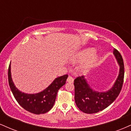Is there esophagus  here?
I'll return each mask as SVG.
<instances>
[{
	"instance_id": "34e87169",
	"label": "esophagus",
	"mask_w": 131,
	"mask_h": 131,
	"mask_svg": "<svg viewBox=\"0 0 131 131\" xmlns=\"http://www.w3.org/2000/svg\"><path fill=\"white\" fill-rule=\"evenodd\" d=\"M73 81H74V79H73V78L71 77V76H69L68 77L67 79V81L68 82H70V83H72V82H73Z\"/></svg>"
}]
</instances>
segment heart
<instances>
[{
	"label": "heart",
	"mask_w": 131,
	"mask_h": 131,
	"mask_svg": "<svg viewBox=\"0 0 131 131\" xmlns=\"http://www.w3.org/2000/svg\"><path fill=\"white\" fill-rule=\"evenodd\" d=\"M94 52V50L93 49H88V50H85L83 52H82L79 54V56H78L77 60H74V61L78 60H86L88 59L89 57H91V55ZM94 63V58L91 60L90 61H89L87 63H85L84 65H83L82 67V71L83 72L86 71L87 70H88L90 68L92 67V65Z\"/></svg>",
	"instance_id": "1"
}]
</instances>
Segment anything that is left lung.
<instances>
[{
  "instance_id": "obj_1",
  "label": "left lung",
  "mask_w": 131,
  "mask_h": 131,
  "mask_svg": "<svg viewBox=\"0 0 131 131\" xmlns=\"http://www.w3.org/2000/svg\"><path fill=\"white\" fill-rule=\"evenodd\" d=\"M113 53L120 66L119 73L115 84L106 92L94 91L85 79L84 76H78L74 79V99L78 108L88 114L95 113L103 110L115 100L121 91L124 81V67L123 57L115 49Z\"/></svg>"
}]
</instances>
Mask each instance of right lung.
I'll list each match as a JSON object with an SVG mask.
<instances>
[{"label":"right lung","mask_w":131,"mask_h":131,"mask_svg":"<svg viewBox=\"0 0 131 131\" xmlns=\"http://www.w3.org/2000/svg\"><path fill=\"white\" fill-rule=\"evenodd\" d=\"M68 76L65 74L56 78L47 88L38 94H27L19 91L15 86L11 78L10 64L8 70L9 85L15 99L24 109L36 115L46 113L53 107L57 92L65 84Z\"/></svg>","instance_id":"1"}]
</instances>
